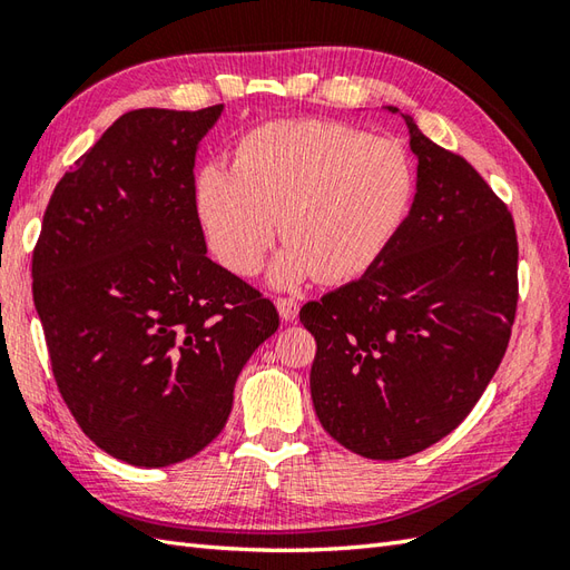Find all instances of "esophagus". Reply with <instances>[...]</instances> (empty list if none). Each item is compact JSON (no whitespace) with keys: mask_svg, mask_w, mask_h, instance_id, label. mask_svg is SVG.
I'll return each mask as SVG.
<instances>
[{"mask_svg":"<svg viewBox=\"0 0 570 570\" xmlns=\"http://www.w3.org/2000/svg\"><path fill=\"white\" fill-rule=\"evenodd\" d=\"M276 308H278V316H282V321L286 323L296 321L298 316V304L294 298H276Z\"/></svg>","mask_w":570,"mask_h":570,"instance_id":"1","label":"esophagus"}]
</instances>
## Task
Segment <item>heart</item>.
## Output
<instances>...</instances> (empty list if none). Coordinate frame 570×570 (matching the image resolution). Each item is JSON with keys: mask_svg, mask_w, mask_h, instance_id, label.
Here are the masks:
<instances>
[{"mask_svg": "<svg viewBox=\"0 0 570 570\" xmlns=\"http://www.w3.org/2000/svg\"><path fill=\"white\" fill-rule=\"evenodd\" d=\"M416 174L399 141L325 119H282L247 131L233 168L203 166L196 208L215 257L254 276L278 235L269 284L355 278L380 259L414 200Z\"/></svg>", "mask_w": 570, "mask_h": 570, "instance_id": "obj_1", "label": "heart"}]
</instances>
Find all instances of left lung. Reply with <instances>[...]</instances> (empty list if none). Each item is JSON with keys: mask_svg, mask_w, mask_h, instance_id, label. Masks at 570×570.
<instances>
[{"mask_svg": "<svg viewBox=\"0 0 570 570\" xmlns=\"http://www.w3.org/2000/svg\"><path fill=\"white\" fill-rule=\"evenodd\" d=\"M399 115L419 161L409 215L365 274L301 308L316 337V416L372 460L414 455L470 414L500 367L517 311L507 205L463 156Z\"/></svg>", "mask_w": 570, "mask_h": 570, "instance_id": "1", "label": "left lung"}]
</instances>
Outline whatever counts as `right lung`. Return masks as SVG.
<instances>
[{"label": "right lung", "mask_w": 570, "mask_h": 570, "mask_svg": "<svg viewBox=\"0 0 570 570\" xmlns=\"http://www.w3.org/2000/svg\"><path fill=\"white\" fill-rule=\"evenodd\" d=\"M223 110L119 117L58 180L33 249L60 396L95 445L137 468L203 451L278 328L272 301L205 247L193 166Z\"/></svg>", "instance_id": "add662e5"}]
</instances>
